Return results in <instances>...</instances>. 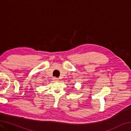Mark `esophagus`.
<instances>
[{
  "mask_svg": "<svg viewBox=\"0 0 131 131\" xmlns=\"http://www.w3.org/2000/svg\"><path fill=\"white\" fill-rule=\"evenodd\" d=\"M53 80L55 81H59V79L57 78V77H54V78H53Z\"/></svg>",
  "mask_w": 131,
  "mask_h": 131,
  "instance_id": "obj_1",
  "label": "esophagus"
}]
</instances>
